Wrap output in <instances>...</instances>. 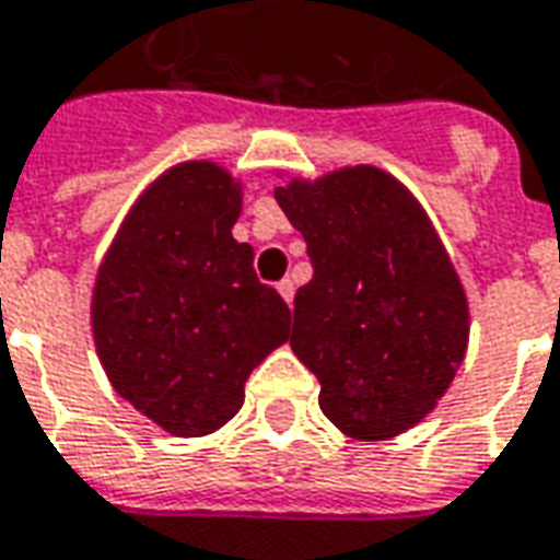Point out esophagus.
Returning <instances> with one entry per match:
<instances>
[{"instance_id":"1","label":"esophagus","mask_w":560,"mask_h":560,"mask_svg":"<svg viewBox=\"0 0 560 560\" xmlns=\"http://www.w3.org/2000/svg\"><path fill=\"white\" fill-rule=\"evenodd\" d=\"M293 291H296V288H293L291 279H281L279 281V293H281V296H284V303H288V306H291V303H293Z\"/></svg>"}]
</instances>
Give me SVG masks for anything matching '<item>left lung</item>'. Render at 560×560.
<instances>
[{
    "mask_svg": "<svg viewBox=\"0 0 560 560\" xmlns=\"http://www.w3.org/2000/svg\"><path fill=\"white\" fill-rule=\"evenodd\" d=\"M312 260L293 296L291 348L320 382V412L351 440L416 428L467 354L470 306L455 264L409 187L342 166L276 187Z\"/></svg>",
    "mask_w": 560,
    "mask_h": 560,
    "instance_id": "1",
    "label": "left lung"
}]
</instances>
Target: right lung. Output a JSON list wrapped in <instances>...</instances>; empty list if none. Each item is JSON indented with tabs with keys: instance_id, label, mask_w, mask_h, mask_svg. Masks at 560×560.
Instances as JSON below:
<instances>
[{
	"instance_id": "add662e5",
	"label": "right lung",
	"mask_w": 560,
	"mask_h": 560,
	"mask_svg": "<svg viewBox=\"0 0 560 560\" xmlns=\"http://www.w3.org/2000/svg\"><path fill=\"white\" fill-rule=\"evenodd\" d=\"M242 182L187 160L144 187L108 245L90 300L112 388L172 436L224 428L245 382L288 342L291 308L233 240Z\"/></svg>"
}]
</instances>
